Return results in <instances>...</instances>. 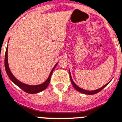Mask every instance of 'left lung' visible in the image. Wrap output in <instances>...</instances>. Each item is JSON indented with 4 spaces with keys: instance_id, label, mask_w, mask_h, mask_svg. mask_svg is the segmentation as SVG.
I'll use <instances>...</instances> for the list:
<instances>
[{
    "instance_id": "left-lung-1",
    "label": "left lung",
    "mask_w": 122,
    "mask_h": 122,
    "mask_svg": "<svg viewBox=\"0 0 122 122\" xmlns=\"http://www.w3.org/2000/svg\"><path fill=\"white\" fill-rule=\"evenodd\" d=\"M69 75H70V78H71V82H72V86L75 88V89L77 91H79V92H81V93H82V94H88V95H92V94H96V93L99 92L100 91H101L103 88H105V87H106V86H107L110 83V82L111 81H112V80H111L110 81L108 82L107 84H106L105 85H104L103 86L101 87L100 88L98 89H96V90H94V91H88V90H86V89H84L81 88V87H79L77 85H76V84H75V82L72 80V76H71V72H70V70H69Z\"/></svg>"
}]
</instances>
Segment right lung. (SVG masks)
Listing matches in <instances>:
<instances>
[{"mask_svg": "<svg viewBox=\"0 0 122 122\" xmlns=\"http://www.w3.org/2000/svg\"><path fill=\"white\" fill-rule=\"evenodd\" d=\"M7 50H8V45H7L6 51H5V69L7 74L8 77H9V79L11 80V81L13 82L15 85H17L18 87H20L22 90L24 91V92L29 93V94L38 93V92L45 90L48 87V86L49 85L50 82V77H51V73L53 72V71H54L55 67L58 64V62L53 67V68L51 71V72L49 76H48L47 79L44 82H43L42 84H38V85H29V84L23 83V82H21L18 79H17L14 77V76L12 74L11 71H10V69H9V67L8 58H7Z\"/></svg>", "mask_w": 122, "mask_h": 122, "instance_id": "add662e5", "label": "right lung"}]
</instances>
